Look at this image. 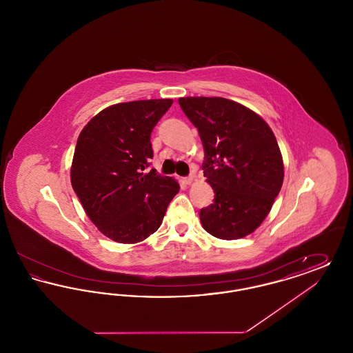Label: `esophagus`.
Segmentation results:
<instances>
[{"instance_id": "34e87169", "label": "esophagus", "mask_w": 353, "mask_h": 353, "mask_svg": "<svg viewBox=\"0 0 353 353\" xmlns=\"http://www.w3.org/2000/svg\"><path fill=\"white\" fill-rule=\"evenodd\" d=\"M183 180H184L185 184H192V183H193V180H194V174H189V176L184 177Z\"/></svg>"}]
</instances>
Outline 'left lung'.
<instances>
[{"mask_svg":"<svg viewBox=\"0 0 353 353\" xmlns=\"http://www.w3.org/2000/svg\"><path fill=\"white\" fill-rule=\"evenodd\" d=\"M179 104L199 130L202 170L216 196L200 210L203 229L221 239L252 233L266 219L283 183V160L268 123L225 98L189 97Z\"/></svg>","mask_w":353,"mask_h":353,"instance_id":"obj_1","label":"left lung"}]
</instances>
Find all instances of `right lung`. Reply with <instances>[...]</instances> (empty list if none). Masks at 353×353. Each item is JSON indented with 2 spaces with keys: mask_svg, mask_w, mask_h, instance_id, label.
<instances>
[{
  "mask_svg": "<svg viewBox=\"0 0 353 353\" xmlns=\"http://www.w3.org/2000/svg\"><path fill=\"white\" fill-rule=\"evenodd\" d=\"M172 99L119 103L91 119L78 137L71 184L103 234L136 243L154 233L179 193L176 180L147 170L151 132Z\"/></svg>",
  "mask_w": 353,
  "mask_h": 353,
  "instance_id": "right-lung-1",
  "label": "right lung"
}]
</instances>
